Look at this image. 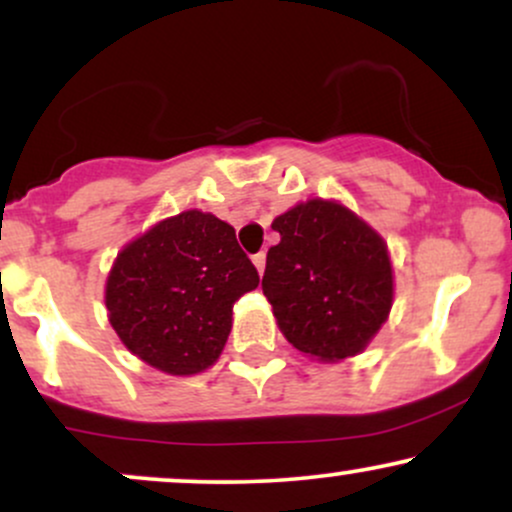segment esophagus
<instances>
[{
	"label": "esophagus",
	"mask_w": 512,
	"mask_h": 512,
	"mask_svg": "<svg viewBox=\"0 0 512 512\" xmlns=\"http://www.w3.org/2000/svg\"><path fill=\"white\" fill-rule=\"evenodd\" d=\"M252 264L257 267V272L264 274V267H267V255H264V252H257V255H252Z\"/></svg>",
	"instance_id": "34e87169"
}]
</instances>
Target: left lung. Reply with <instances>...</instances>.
Masks as SVG:
<instances>
[{
	"label": "left lung",
	"mask_w": 512,
	"mask_h": 512,
	"mask_svg": "<svg viewBox=\"0 0 512 512\" xmlns=\"http://www.w3.org/2000/svg\"><path fill=\"white\" fill-rule=\"evenodd\" d=\"M262 291L281 332L317 361L366 349L392 308L383 238L337 202L310 199L276 216Z\"/></svg>",
	"instance_id": "left-lung-1"
}]
</instances>
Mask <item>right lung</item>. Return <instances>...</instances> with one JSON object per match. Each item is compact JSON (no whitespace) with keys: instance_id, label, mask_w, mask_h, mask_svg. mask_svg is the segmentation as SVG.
Here are the masks:
<instances>
[{"instance_id":"right-lung-1","label":"right lung","mask_w":512,"mask_h":512,"mask_svg":"<svg viewBox=\"0 0 512 512\" xmlns=\"http://www.w3.org/2000/svg\"><path fill=\"white\" fill-rule=\"evenodd\" d=\"M257 284L233 226L192 209L156 223L117 255L105 305L132 354L163 373L195 375L214 366L233 303Z\"/></svg>"}]
</instances>
